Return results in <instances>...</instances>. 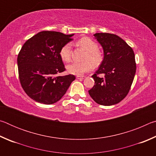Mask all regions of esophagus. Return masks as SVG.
Wrapping results in <instances>:
<instances>
[{
	"label": "esophagus",
	"instance_id": "34e87169",
	"mask_svg": "<svg viewBox=\"0 0 156 156\" xmlns=\"http://www.w3.org/2000/svg\"><path fill=\"white\" fill-rule=\"evenodd\" d=\"M84 78H85V76H76V78H77V79H84Z\"/></svg>",
	"mask_w": 156,
	"mask_h": 156
}]
</instances>
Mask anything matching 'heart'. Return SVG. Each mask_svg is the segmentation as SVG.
I'll list each match as a JSON object with an SVG mask.
<instances>
[{
	"label": "heart",
	"instance_id": "obj_1",
	"mask_svg": "<svg viewBox=\"0 0 156 156\" xmlns=\"http://www.w3.org/2000/svg\"><path fill=\"white\" fill-rule=\"evenodd\" d=\"M78 44L87 51L83 58L84 61L71 63L67 66V70L70 74L80 76L91 71L93 68V65L95 67L99 65L102 62V57L101 53L98 49V44L88 37L80 38L78 41ZM59 55L62 61L69 62L72 55V44L67 43L63 45L60 50Z\"/></svg>",
	"mask_w": 156,
	"mask_h": 156
}]
</instances>
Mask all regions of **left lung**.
<instances>
[{"instance_id":"1","label":"left lung","mask_w":156,"mask_h":156,"mask_svg":"<svg viewBox=\"0 0 156 156\" xmlns=\"http://www.w3.org/2000/svg\"><path fill=\"white\" fill-rule=\"evenodd\" d=\"M94 36L103 48L104 58L91 76L95 84L89 94L96 103L110 106L122 100L130 90L136 71L135 54L117 35L96 33Z\"/></svg>"}]
</instances>
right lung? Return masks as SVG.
Segmentation results:
<instances>
[{
	"instance_id": "obj_1",
	"label": "right lung",
	"mask_w": 156,
	"mask_h": 156,
	"mask_svg": "<svg viewBox=\"0 0 156 156\" xmlns=\"http://www.w3.org/2000/svg\"><path fill=\"white\" fill-rule=\"evenodd\" d=\"M73 34L43 31L25 42L18 55L20 83L31 99L45 105L61 99L75 80L69 74L58 76L65 71L59 52L61 47L73 39Z\"/></svg>"
}]
</instances>
